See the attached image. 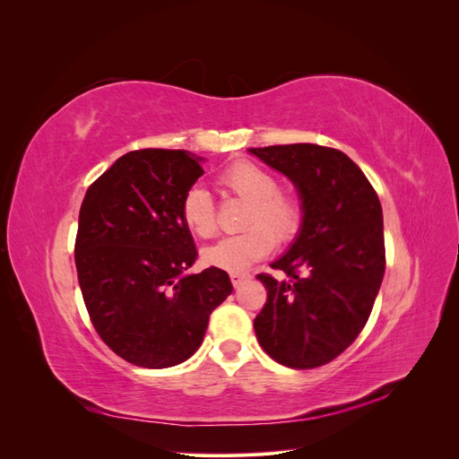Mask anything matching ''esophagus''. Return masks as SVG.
I'll use <instances>...</instances> for the list:
<instances>
[{"label": "esophagus", "mask_w": 459, "mask_h": 459, "mask_svg": "<svg viewBox=\"0 0 459 459\" xmlns=\"http://www.w3.org/2000/svg\"><path fill=\"white\" fill-rule=\"evenodd\" d=\"M230 280H231L233 287H241L245 281L251 280V273H247V272H231L230 273Z\"/></svg>", "instance_id": "obj_1"}]
</instances>
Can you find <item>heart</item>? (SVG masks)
Returning <instances> with one entry per match:
<instances>
[{
	"label": "heart",
	"mask_w": 459,
	"mask_h": 459,
	"mask_svg": "<svg viewBox=\"0 0 459 459\" xmlns=\"http://www.w3.org/2000/svg\"><path fill=\"white\" fill-rule=\"evenodd\" d=\"M218 184L231 195L247 201L241 233L231 235L218 245L206 248L204 262L214 268L241 272L272 253L275 241L295 239L302 226V206L295 195L280 191L277 179L260 166L239 160L221 172ZM179 218L186 230L199 239H212L218 233L212 201L201 187L189 189Z\"/></svg>",
	"instance_id": "obj_1"
}]
</instances>
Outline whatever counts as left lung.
Masks as SVG:
<instances>
[{
	"label": "left lung",
	"mask_w": 459,
	"mask_h": 459,
	"mask_svg": "<svg viewBox=\"0 0 459 459\" xmlns=\"http://www.w3.org/2000/svg\"><path fill=\"white\" fill-rule=\"evenodd\" d=\"M293 182L302 226L272 264L289 280L256 277L268 299L255 317L260 346L293 369L329 364L368 324L385 275L383 211L369 179L339 149L314 143L251 149Z\"/></svg>",
	"instance_id": "left-lung-1"
}]
</instances>
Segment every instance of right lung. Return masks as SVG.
Listing matches in <instances>:
<instances>
[{
    "label": "right lung",
    "mask_w": 459,
    "mask_h": 459,
    "mask_svg": "<svg viewBox=\"0 0 459 459\" xmlns=\"http://www.w3.org/2000/svg\"><path fill=\"white\" fill-rule=\"evenodd\" d=\"M199 160L182 149L130 151L95 179L80 206L82 297L97 335L134 366L186 362L233 290L214 266L184 275L197 248L179 206L204 172Z\"/></svg>",
    "instance_id": "1"
}]
</instances>
